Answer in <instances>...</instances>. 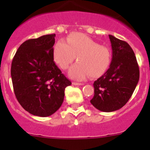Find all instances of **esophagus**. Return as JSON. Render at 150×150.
I'll return each mask as SVG.
<instances>
[{
    "instance_id": "1",
    "label": "esophagus",
    "mask_w": 150,
    "mask_h": 150,
    "mask_svg": "<svg viewBox=\"0 0 150 150\" xmlns=\"http://www.w3.org/2000/svg\"><path fill=\"white\" fill-rule=\"evenodd\" d=\"M72 84H73V85H76V86H81V85H83V83H78V82H72Z\"/></svg>"
}]
</instances>
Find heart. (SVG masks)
Listing matches in <instances>:
<instances>
[{"mask_svg":"<svg viewBox=\"0 0 150 150\" xmlns=\"http://www.w3.org/2000/svg\"><path fill=\"white\" fill-rule=\"evenodd\" d=\"M53 56L56 64L63 70L69 68L77 57L78 63L71 67L69 75L72 79L83 81L91 76L96 78L105 73L111 63V50L101 45L87 35L72 33L67 43L59 40L53 47Z\"/></svg>","mask_w":150,"mask_h":150,"instance_id":"obj_1","label":"heart"}]
</instances>
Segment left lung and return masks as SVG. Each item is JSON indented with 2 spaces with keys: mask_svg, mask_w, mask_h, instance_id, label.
<instances>
[{
  "mask_svg": "<svg viewBox=\"0 0 150 150\" xmlns=\"http://www.w3.org/2000/svg\"><path fill=\"white\" fill-rule=\"evenodd\" d=\"M112 60L105 73L94 81L90 100L97 109L111 112L122 108L131 97L139 80V67L128 43L109 35Z\"/></svg>",
  "mask_w": 150,
  "mask_h": 150,
  "instance_id": "obj_1",
  "label": "left lung"
}]
</instances>
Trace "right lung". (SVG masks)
Listing matches in <instances>:
<instances>
[{"label": "right lung", "instance_id": "add662e5", "mask_svg": "<svg viewBox=\"0 0 150 150\" xmlns=\"http://www.w3.org/2000/svg\"><path fill=\"white\" fill-rule=\"evenodd\" d=\"M56 34L30 39L16 52L11 75L16 98L22 107L38 117H49L61 107L71 81L53 60Z\"/></svg>", "mask_w": 150, "mask_h": 150}]
</instances>
